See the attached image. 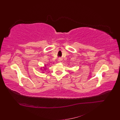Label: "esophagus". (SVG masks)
<instances>
[{
	"mask_svg": "<svg viewBox=\"0 0 120 120\" xmlns=\"http://www.w3.org/2000/svg\"><path fill=\"white\" fill-rule=\"evenodd\" d=\"M61 61V60L60 59H59V60H58V61H59V62H60V61Z\"/></svg>",
	"mask_w": 120,
	"mask_h": 120,
	"instance_id": "34e87169",
	"label": "esophagus"
}]
</instances>
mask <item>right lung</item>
Here are the masks:
<instances>
[{
    "mask_svg": "<svg viewBox=\"0 0 120 120\" xmlns=\"http://www.w3.org/2000/svg\"><path fill=\"white\" fill-rule=\"evenodd\" d=\"M43 68H44V70H46V66H45V67H43Z\"/></svg>",
    "mask_w": 120,
    "mask_h": 120,
    "instance_id": "add662e5",
    "label": "right lung"
}]
</instances>
